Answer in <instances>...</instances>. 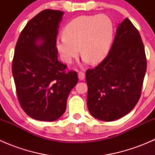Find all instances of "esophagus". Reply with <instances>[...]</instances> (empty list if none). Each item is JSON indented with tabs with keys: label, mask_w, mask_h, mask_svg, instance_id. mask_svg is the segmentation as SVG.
<instances>
[{
	"label": "esophagus",
	"mask_w": 155,
	"mask_h": 155,
	"mask_svg": "<svg viewBox=\"0 0 155 155\" xmlns=\"http://www.w3.org/2000/svg\"><path fill=\"white\" fill-rule=\"evenodd\" d=\"M78 77H79V80H84L85 77V73H82V72H79V73H78Z\"/></svg>",
	"instance_id": "34e87169"
}]
</instances>
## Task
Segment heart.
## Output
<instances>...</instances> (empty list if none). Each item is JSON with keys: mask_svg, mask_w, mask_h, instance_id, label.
I'll use <instances>...</instances> for the list:
<instances>
[{"mask_svg": "<svg viewBox=\"0 0 155 155\" xmlns=\"http://www.w3.org/2000/svg\"><path fill=\"white\" fill-rule=\"evenodd\" d=\"M55 47L64 62L71 64L79 53L84 63L97 64L107 57L114 38V25L106 15H80L70 21Z\"/></svg>", "mask_w": 155, "mask_h": 155, "instance_id": "1", "label": "heart"}]
</instances>
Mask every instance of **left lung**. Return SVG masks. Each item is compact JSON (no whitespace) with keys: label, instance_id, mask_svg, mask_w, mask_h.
I'll list each match as a JSON object with an SVG mask.
<instances>
[{"label":"left lung","instance_id":"obj_1","mask_svg":"<svg viewBox=\"0 0 155 155\" xmlns=\"http://www.w3.org/2000/svg\"><path fill=\"white\" fill-rule=\"evenodd\" d=\"M146 67L140 33L126 18L117 28L107 57L86 71L87 106L91 115L112 121L129 113L140 97Z\"/></svg>","mask_w":155,"mask_h":155}]
</instances>
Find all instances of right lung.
I'll return each instance as SVG.
<instances>
[{
  "instance_id": "right-lung-1",
  "label": "right lung",
  "mask_w": 155,
  "mask_h": 155,
  "mask_svg": "<svg viewBox=\"0 0 155 155\" xmlns=\"http://www.w3.org/2000/svg\"><path fill=\"white\" fill-rule=\"evenodd\" d=\"M64 12L45 10L31 19L20 34L12 61V76L23 110L34 119L53 121L66 110L76 72H66L58 60L55 41Z\"/></svg>"
}]
</instances>
